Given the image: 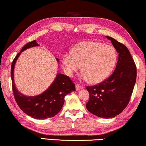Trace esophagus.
Wrapping results in <instances>:
<instances>
[{
    "instance_id": "esophagus-1",
    "label": "esophagus",
    "mask_w": 146,
    "mask_h": 146,
    "mask_svg": "<svg viewBox=\"0 0 146 146\" xmlns=\"http://www.w3.org/2000/svg\"><path fill=\"white\" fill-rule=\"evenodd\" d=\"M82 88H83V87L80 86L78 84H76V90H80Z\"/></svg>"
}]
</instances>
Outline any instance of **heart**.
<instances>
[{
	"label": "heart",
	"mask_w": 146,
	"mask_h": 146,
	"mask_svg": "<svg viewBox=\"0 0 146 146\" xmlns=\"http://www.w3.org/2000/svg\"><path fill=\"white\" fill-rule=\"evenodd\" d=\"M117 60V52L111 45L96 41H85L78 44L71 52L62 57L63 68L72 76L80 68L82 78L92 83L101 82L113 71Z\"/></svg>",
	"instance_id": "1"
}]
</instances>
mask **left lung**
Wrapping results in <instances>:
<instances>
[{
	"instance_id": "obj_1",
	"label": "left lung",
	"mask_w": 146,
	"mask_h": 146,
	"mask_svg": "<svg viewBox=\"0 0 146 146\" xmlns=\"http://www.w3.org/2000/svg\"><path fill=\"white\" fill-rule=\"evenodd\" d=\"M106 37L118 53L116 66L105 80L86 86L90 99L86 106L97 116L110 118L122 112L128 104L136 81L137 70L127 48L113 38Z\"/></svg>"
}]
</instances>
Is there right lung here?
Instances as JSON below:
<instances>
[{"mask_svg":"<svg viewBox=\"0 0 146 146\" xmlns=\"http://www.w3.org/2000/svg\"><path fill=\"white\" fill-rule=\"evenodd\" d=\"M36 46L38 44L35 40L25 45L12 62L11 76L14 97L20 108L29 116L43 119L56 115L63 106L66 96L75 91L76 88L74 83L68 76L58 74L50 86L41 94L27 96L18 91L14 82V68L16 62L22 52ZM56 60H59L58 58Z\"/></svg>","mask_w":146,"mask_h":146,"instance_id":"1","label":"right lung"}]
</instances>
